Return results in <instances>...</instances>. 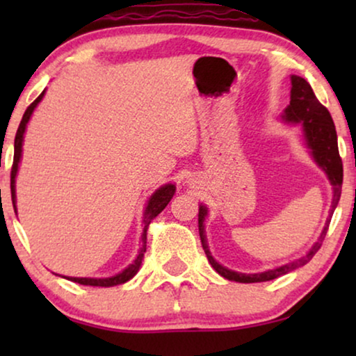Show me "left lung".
I'll return each mask as SVG.
<instances>
[{
    "instance_id": "8db88e82",
    "label": "left lung",
    "mask_w": 356,
    "mask_h": 356,
    "mask_svg": "<svg viewBox=\"0 0 356 356\" xmlns=\"http://www.w3.org/2000/svg\"><path fill=\"white\" fill-rule=\"evenodd\" d=\"M291 90H290V105L286 106L282 113V121L286 124H298L301 126V133H303V140L306 149L309 150L311 157L318 167L325 173V177L332 184V204H330L329 217L324 223L323 232L318 238V241L309 248V251L300 259H295L289 262V264L274 267V269H267L264 272H257V274H243V272H236L228 269V267L218 264L213 259L212 252L209 251L207 238H206V228H204V222L209 213L207 206L201 204L199 206V236H201V243L204 251L211 266L227 280L240 282V284H254V282H267L274 280L277 277L289 274V272L298 269V267L305 266L306 262L313 259V256L318 252V250L323 245V240L327 233L330 217L337 207L340 193H342V179H343V167L342 159L339 155V145H337V133H335V126L332 121V116L325 108L324 105L319 104L316 99L313 89L306 82V79L300 76H291Z\"/></svg>"
}]
</instances>
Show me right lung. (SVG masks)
Here are the masks:
<instances>
[{"mask_svg":"<svg viewBox=\"0 0 356 356\" xmlns=\"http://www.w3.org/2000/svg\"><path fill=\"white\" fill-rule=\"evenodd\" d=\"M43 95H45V90H43L42 94L32 102L31 106H29V108L26 110V113H24V116H22L21 124H19V128H17L16 139H14V162H13V170H11V196H13L14 212H17V207H16V177H17L19 163H21V159H22L24 134H26L29 120H31V116L33 113V110L37 108V105L42 102ZM175 191H177V186H175L173 183H167V184H163V186H160L159 189H155L152 196L149 197L147 204H145L144 213H143L144 228H143V235H140V246H139L138 256L134 257V261L131 262V264L126 267V269L118 272L116 275L104 277V279H95V277H65V279L71 280V282H76V284L90 285V286H115V285L124 284V282H128L129 279H133V277L138 274L140 264H143L145 246H147V228L150 225V222H152L154 218L157 217L159 213L168 206V202L172 201Z\"/></svg>","mask_w":356,"mask_h":356,"instance_id":"add662e5","label":"right lung"}]
</instances>
